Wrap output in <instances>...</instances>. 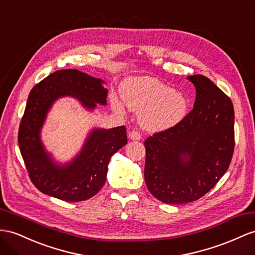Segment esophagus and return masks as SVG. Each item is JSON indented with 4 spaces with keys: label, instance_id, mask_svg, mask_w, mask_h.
Returning <instances> with one entry per match:
<instances>
[{
    "label": "esophagus",
    "instance_id": "1",
    "mask_svg": "<svg viewBox=\"0 0 255 255\" xmlns=\"http://www.w3.org/2000/svg\"><path fill=\"white\" fill-rule=\"evenodd\" d=\"M128 136H129V139H131V140H140L141 139L140 132L139 131H135V130H132V131H130Z\"/></svg>",
    "mask_w": 255,
    "mask_h": 255
}]
</instances>
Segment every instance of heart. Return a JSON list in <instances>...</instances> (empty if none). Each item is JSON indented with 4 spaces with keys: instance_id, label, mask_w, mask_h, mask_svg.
Returning <instances> with one entry per match:
<instances>
[{
    "instance_id": "obj_1",
    "label": "heart",
    "mask_w": 255,
    "mask_h": 255,
    "mask_svg": "<svg viewBox=\"0 0 255 255\" xmlns=\"http://www.w3.org/2000/svg\"><path fill=\"white\" fill-rule=\"evenodd\" d=\"M122 99L130 110L140 112L139 122L148 131H162L179 124L188 110V100L181 91L151 76L130 77L122 84ZM112 107L123 112L121 101L112 98Z\"/></svg>"
}]
</instances>
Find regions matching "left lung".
<instances>
[{
  "mask_svg": "<svg viewBox=\"0 0 255 255\" xmlns=\"http://www.w3.org/2000/svg\"><path fill=\"white\" fill-rule=\"evenodd\" d=\"M194 108L177 125L144 141V179L155 198L170 205L199 199L230 167L235 147L232 100L208 77L188 76Z\"/></svg>",
  "mask_w": 255,
  "mask_h": 255,
  "instance_id": "obj_1",
  "label": "left lung"
}]
</instances>
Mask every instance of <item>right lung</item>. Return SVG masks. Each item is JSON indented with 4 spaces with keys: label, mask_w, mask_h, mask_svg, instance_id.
I'll return each mask as SVG.
<instances>
[{
    "label": "right lung",
    "mask_w": 255,
    "mask_h": 255,
    "mask_svg": "<svg viewBox=\"0 0 255 255\" xmlns=\"http://www.w3.org/2000/svg\"><path fill=\"white\" fill-rule=\"evenodd\" d=\"M100 78L83 72L59 70L30 91L18 132V144L32 183L38 191L65 201L93 197L106 183L112 156L127 143L125 126L93 129L80 154L68 164H58L46 152L41 130L49 109L62 97H73L87 110L106 106L108 89Z\"/></svg>",
    "instance_id": "1"
}]
</instances>
